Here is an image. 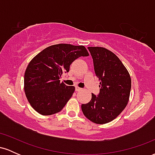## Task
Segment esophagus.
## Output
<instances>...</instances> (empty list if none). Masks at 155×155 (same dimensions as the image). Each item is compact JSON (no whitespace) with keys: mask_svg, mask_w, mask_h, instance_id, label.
Returning a JSON list of instances; mask_svg holds the SVG:
<instances>
[{"mask_svg":"<svg viewBox=\"0 0 155 155\" xmlns=\"http://www.w3.org/2000/svg\"><path fill=\"white\" fill-rule=\"evenodd\" d=\"M75 90L76 92H79V91H81V90H82V89L80 88V87H76Z\"/></svg>","mask_w":155,"mask_h":155,"instance_id":"34e87169","label":"esophagus"}]
</instances>
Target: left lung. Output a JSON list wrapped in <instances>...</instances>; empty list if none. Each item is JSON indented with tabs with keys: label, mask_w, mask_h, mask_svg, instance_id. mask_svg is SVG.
<instances>
[{
	"label": "left lung",
	"mask_w": 155,
	"mask_h": 155,
	"mask_svg": "<svg viewBox=\"0 0 155 155\" xmlns=\"http://www.w3.org/2000/svg\"><path fill=\"white\" fill-rule=\"evenodd\" d=\"M93 60L94 70L100 81V92L92 94L90 102L81 105L85 117L96 124L114 120L128 102L131 79L116 54L104 47H87Z\"/></svg>",
	"instance_id": "8db88e82"
}]
</instances>
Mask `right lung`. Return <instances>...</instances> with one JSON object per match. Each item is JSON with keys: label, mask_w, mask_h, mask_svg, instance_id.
<instances>
[{"label": "right lung", "mask_w": 155, "mask_h": 155, "mask_svg": "<svg viewBox=\"0 0 155 155\" xmlns=\"http://www.w3.org/2000/svg\"><path fill=\"white\" fill-rule=\"evenodd\" d=\"M89 55L84 46L60 44L50 46L30 62L24 76V89L28 102L38 113L51 115L63 109L75 87L60 83L63 73L80 57Z\"/></svg>", "instance_id": "1"}]
</instances>
